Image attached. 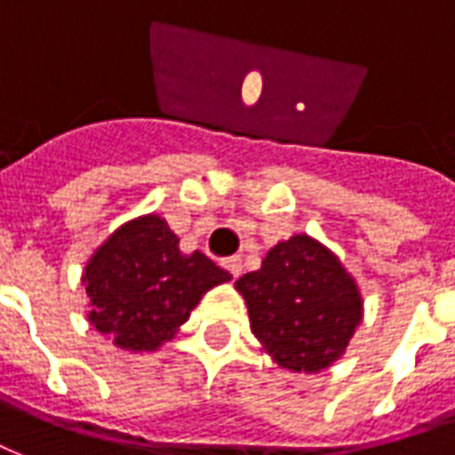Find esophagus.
I'll return each mask as SVG.
<instances>
[{"mask_svg": "<svg viewBox=\"0 0 455 455\" xmlns=\"http://www.w3.org/2000/svg\"><path fill=\"white\" fill-rule=\"evenodd\" d=\"M223 266L228 268V273H230L232 278H237L242 273V259L240 256H230V259H225Z\"/></svg>", "mask_w": 455, "mask_h": 455, "instance_id": "obj_1", "label": "esophagus"}]
</instances>
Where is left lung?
Returning <instances> with one entry per match:
<instances>
[{
	"label": "left lung",
	"instance_id": "8db88e82",
	"mask_svg": "<svg viewBox=\"0 0 455 455\" xmlns=\"http://www.w3.org/2000/svg\"><path fill=\"white\" fill-rule=\"evenodd\" d=\"M235 288L264 353L295 374H316L340 360L362 321L355 278L309 235L278 242L261 268L244 273Z\"/></svg>",
	"mask_w": 455,
	"mask_h": 455
}]
</instances>
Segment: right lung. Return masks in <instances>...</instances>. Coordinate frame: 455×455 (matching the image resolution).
I'll return each instance as SVG.
<instances>
[{"mask_svg":"<svg viewBox=\"0 0 455 455\" xmlns=\"http://www.w3.org/2000/svg\"><path fill=\"white\" fill-rule=\"evenodd\" d=\"M232 275L206 254L180 251L158 213L119 225L84 268L88 321L119 350L153 353L172 340L208 290Z\"/></svg>","mask_w":455,"mask_h":455,"instance_id":"add662e5","label":"right lung"}]
</instances>
